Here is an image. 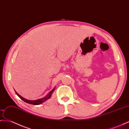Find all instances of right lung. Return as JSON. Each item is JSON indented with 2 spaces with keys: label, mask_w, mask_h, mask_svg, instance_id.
I'll return each mask as SVG.
<instances>
[{
  "label": "right lung",
  "mask_w": 129,
  "mask_h": 129,
  "mask_svg": "<svg viewBox=\"0 0 129 129\" xmlns=\"http://www.w3.org/2000/svg\"><path fill=\"white\" fill-rule=\"evenodd\" d=\"M54 89H55V88L53 89H52L50 92H49V93L47 95H46V96L45 98L40 99H39V100H34V101L27 100V99H24V98H22V97L21 96V95H19L16 91H15V92H16V94H17V95H18V96L19 98H20V99H21V100H22L23 101H24V102H27V103L29 104L34 105H40V104H42V102H45V101H46L47 100H48V99H49V98H50L51 96V95H52V94L53 93V92L54 91Z\"/></svg>",
  "instance_id": "right-lung-1"
}]
</instances>
